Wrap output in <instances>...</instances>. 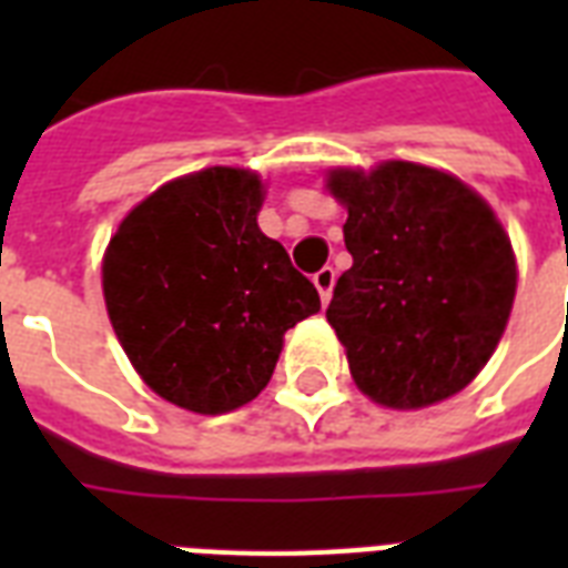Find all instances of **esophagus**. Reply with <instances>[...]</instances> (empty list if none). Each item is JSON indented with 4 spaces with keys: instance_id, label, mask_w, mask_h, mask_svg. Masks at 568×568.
<instances>
[{
    "instance_id": "esophagus-1",
    "label": "esophagus",
    "mask_w": 568,
    "mask_h": 568,
    "mask_svg": "<svg viewBox=\"0 0 568 568\" xmlns=\"http://www.w3.org/2000/svg\"><path fill=\"white\" fill-rule=\"evenodd\" d=\"M312 280H315V288L321 292V301L327 303L329 294H333V285H336V271H333V267H321Z\"/></svg>"
}]
</instances>
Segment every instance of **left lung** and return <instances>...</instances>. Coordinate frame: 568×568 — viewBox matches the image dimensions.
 <instances>
[{
    "label": "left lung",
    "instance_id": "left-lung-1",
    "mask_svg": "<svg viewBox=\"0 0 568 568\" xmlns=\"http://www.w3.org/2000/svg\"><path fill=\"white\" fill-rule=\"evenodd\" d=\"M327 189L347 209L354 256L327 321L359 392L392 409L457 395L498 347L516 297V256L489 203L413 162L336 168Z\"/></svg>",
    "mask_w": 568,
    "mask_h": 568
}]
</instances>
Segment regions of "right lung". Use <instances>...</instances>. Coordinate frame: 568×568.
Here are the masks:
<instances>
[{"label":"right lung","mask_w":568,"mask_h":568,"mask_svg":"<svg viewBox=\"0 0 568 568\" xmlns=\"http://www.w3.org/2000/svg\"><path fill=\"white\" fill-rule=\"evenodd\" d=\"M256 173L205 168L138 203L109 241L102 294L146 386L200 415L267 386L285 329L321 310L315 285L258 230Z\"/></svg>","instance_id":"1"}]
</instances>
